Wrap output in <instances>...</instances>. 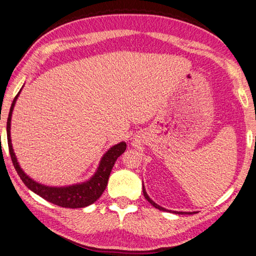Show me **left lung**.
Here are the masks:
<instances>
[{"label":"left lung","mask_w":256,"mask_h":256,"mask_svg":"<svg viewBox=\"0 0 256 256\" xmlns=\"http://www.w3.org/2000/svg\"><path fill=\"white\" fill-rule=\"evenodd\" d=\"M143 196H144V198H146V200L151 203L153 206L155 208H158V210H164V212H172V213H175V214H178V215H184V214H188V215H190V214H196V212H177V210H166V208H162V206H160L158 204H156L155 203L152 198H150V196H148V193H146V188H144V184H143Z\"/></svg>","instance_id":"obj_1"}]
</instances>
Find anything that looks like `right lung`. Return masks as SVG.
I'll return each instance as SVG.
<instances>
[{"label": "right lung", "instance_id": "obj_1", "mask_svg": "<svg viewBox=\"0 0 256 256\" xmlns=\"http://www.w3.org/2000/svg\"><path fill=\"white\" fill-rule=\"evenodd\" d=\"M22 89L13 100L8 118V124H6L10 154L17 174L20 175L24 186H27L28 189L34 192L36 194L40 196L41 198H44V200L55 205L68 208H80L89 206V205L94 203L98 198L102 196V193L104 192L105 188H106L110 172L113 170V166L116 160L120 156L127 148L126 142H120L112 146L110 148H108V152L103 155L101 160H100L98 170L94 172V175L84 182L65 186H50L34 182V180L32 178H30L20 166V163L17 162V158L14 153V148L13 146H12L10 139L12 115H13L14 106L18 96L20 94Z\"/></svg>", "mask_w": 256, "mask_h": 256}]
</instances>
